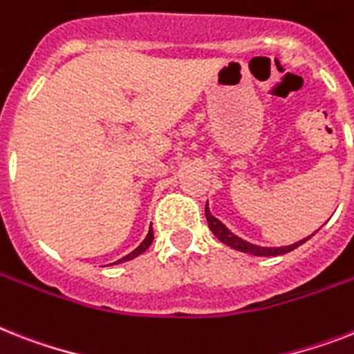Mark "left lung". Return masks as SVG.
Segmentation results:
<instances>
[{"mask_svg": "<svg viewBox=\"0 0 354 354\" xmlns=\"http://www.w3.org/2000/svg\"><path fill=\"white\" fill-rule=\"evenodd\" d=\"M205 218H207V223H209V229L212 231V234L220 240L222 243L225 245L232 247V249H236L240 252H247V254H252V257H280V254H286V252H291L295 251L297 247H300L301 243H306L307 240L311 236H315L318 231H315L313 234L309 236L301 238L298 242L291 243V245H281V247H261L257 245V243H251L240 238L238 234H234L232 231H229L225 227V223H222L218 220L216 216H212L211 209H209V202L205 203Z\"/></svg>", "mask_w": 354, "mask_h": 354, "instance_id": "1", "label": "left lung"}]
</instances>
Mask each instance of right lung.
<instances>
[{
  "mask_svg": "<svg viewBox=\"0 0 354 354\" xmlns=\"http://www.w3.org/2000/svg\"><path fill=\"white\" fill-rule=\"evenodd\" d=\"M152 240H154V234H152V225H151V229H149V232H147V236H145V240H143V242L140 243V245H138L136 249H134V251L129 252L127 257H123V258H120V260L112 261V263H109V266H116V263H123V261H129V260H132V258L140 257L142 252L147 251L149 245H151V243H152Z\"/></svg>",
  "mask_w": 354,
  "mask_h": 354,
  "instance_id": "obj_1",
  "label": "right lung"
}]
</instances>
